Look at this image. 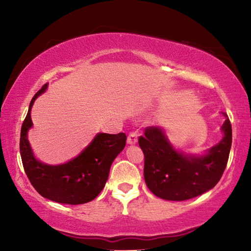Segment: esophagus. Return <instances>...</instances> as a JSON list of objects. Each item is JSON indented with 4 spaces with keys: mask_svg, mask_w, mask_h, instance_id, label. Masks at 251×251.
<instances>
[{
    "mask_svg": "<svg viewBox=\"0 0 251 251\" xmlns=\"http://www.w3.org/2000/svg\"><path fill=\"white\" fill-rule=\"evenodd\" d=\"M138 141V138H137V134L135 131H130L128 137H127V143L128 145H135Z\"/></svg>",
    "mask_w": 251,
    "mask_h": 251,
    "instance_id": "esophagus-1",
    "label": "esophagus"
}]
</instances>
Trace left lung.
<instances>
[{"label": "left lung", "instance_id": "obj_1", "mask_svg": "<svg viewBox=\"0 0 251 251\" xmlns=\"http://www.w3.org/2000/svg\"><path fill=\"white\" fill-rule=\"evenodd\" d=\"M223 139L207 155H183L170 146L159 127L149 126L138 142L145 154V180L154 195L168 201L199 196L219 182L232 145V126L226 114Z\"/></svg>", "mask_w": 251, "mask_h": 251}]
</instances>
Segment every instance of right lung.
<instances>
[{"instance_id": "right-lung-1", "label": "right lung", "mask_w": 251, "mask_h": 251, "mask_svg": "<svg viewBox=\"0 0 251 251\" xmlns=\"http://www.w3.org/2000/svg\"><path fill=\"white\" fill-rule=\"evenodd\" d=\"M46 88L47 84L32 98L21 126L19 148L24 169L33 188L45 199L61 204H85L96 199L104 188L111 165L125 148L127 137L124 132L117 135L98 134L92 143L70 162L57 166L39 162L31 151L26 134L32 126V105Z\"/></svg>"}]
</instances>
